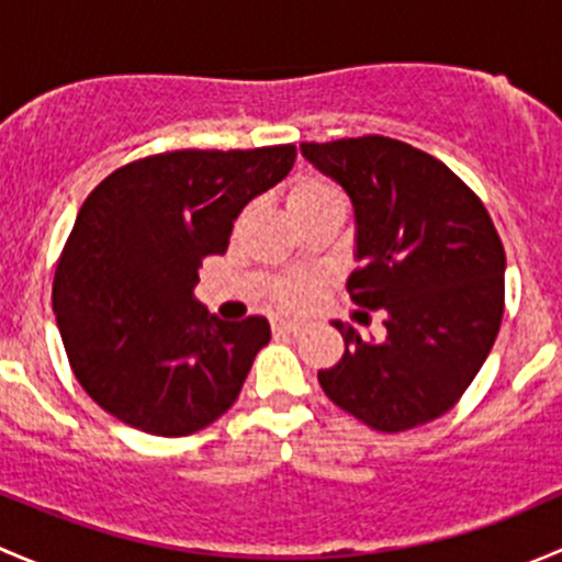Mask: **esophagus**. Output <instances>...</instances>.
<instances>
[{"label":"esophagus","mask_w":562,"mask_h":562,"mask_svg":"<svg viewBox=\"0 0 562 562\" xmlns=\"http://www.w3.org/2000/svg\"><path fill=\"white\" fill-rule=\"evenodd\" d=\"M271 331L274 334H299L302 331V323L288 321V317H271Z\"/></svg>","instance_id":"obj_1"}]
</instances>
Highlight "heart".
<instances>
[{"label":"heart","mask_w":562,"mask_h":562,"mask_svg":"<svg viewBox=\"0 0 562 562\" xmlns=\"http://www.w3.org/2000/svg\"><path fill=\"white\" fill-rule=\"evenodd\" d=\"M339 198L337 187H331L323 179H299L293 181V187L288 190V209L293 212H302V209L317 206L323 201H331ZM323 280L317 274H288L271 285V302L280 304L285 310H307L315 302L317 293H321Z\"/></svg>","instance_id":"1"}]
</instances>
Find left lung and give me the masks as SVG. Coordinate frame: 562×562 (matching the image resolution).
Segmentation results:
<instances>
[{"label":"left lung","mask_w":562,"mask_h":562,"mask_svg":"<svg viewBox=\"0 0 562 562\" xmlns=\"http://www.w3.org/2000/svg\"><path fill=\"white\" fill-rule=\"evenodd\" d=\"M302 155L353 203L350 299L386 313L381 342L334 321L345 353L317 381L378 432L435 422L473 383L501 331L506 252L490 212L449 166L402 140L361 135L302 144Z\"/></svg>","instance_id":"8db88e82"}]
</instances>
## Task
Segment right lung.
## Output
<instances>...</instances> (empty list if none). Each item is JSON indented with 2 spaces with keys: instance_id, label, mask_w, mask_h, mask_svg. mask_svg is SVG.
Segmentation results:
<instances>
[{
  "instance_id": "obj_1",
  "label": "right lung",
  "mask_w": 562,
  "mask_h": 562,
  "mask_svg": "<svg viewBox=\"0 0 562 562\" xmlns=\"http://www.w3.org/2000/svg\"><path fill=\"white\" fill-rule=\"evenodd\" d=\"M293 160V144L179 149L127 162L89 192L50 299L72 372L105 413L181 438L234 405L269 321L203 315L192 288L201 260L228 249L241 209Z\"/></svg>"
}]
</instances>
